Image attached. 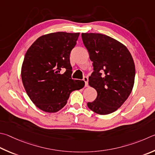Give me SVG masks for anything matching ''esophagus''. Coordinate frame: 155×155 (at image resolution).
I'll use <instances>...</instances> for the list:
<instances>
[{
    "mask_svg": "<svg viewBox=\"0 0 155 155\" xmlns=\"http://www.w3.org/2000/svg\"><path fill=\"white\" fill-rule=\"evenodd\" d=\"M83 81H85V87L88 86V77H83Z\"/></svg>",
    "mask_w": 155,
    "mask_h": 155,
    "instance_id": "esophagus-1",
    "label": "esophagus"
}]
</instances>
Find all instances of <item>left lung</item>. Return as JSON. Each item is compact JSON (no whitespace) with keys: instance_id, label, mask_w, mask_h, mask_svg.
Instances as JSON below:
<instances>
[{"instance_id":"left-lung-1","label":"left lung","mask_w":155,"mask_h":155,"mask_svg":"<svg viewBox=\"0 0 155 155\" xmlns=\"http://www.w3.org/2000/svg\"><path fill=\"white\" fill-rule=\"evenodd\" d=\"M81 36L94 66L89 85L97 93L95 100L87 106L97 114H110L123 105L133 89V58L124 45L108 36L82 33Z\"/></svg>"}]
</instances>
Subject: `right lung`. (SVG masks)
Returning <instances> with one entry per match:
<instances>
[{
	"label": "right lung",
	"instance_id": "1",
	"mask_svg": "<svg viewBox=\"0 0 155 155\" xmlns=\"http://www.w3.org/2000/svg\"><path fill=\"white\" fill-rule=\"evenodd\" d=\"M80 33L58 32L40 36L28 49L21 76L25 90L36 107L56 112L66 104L70 93L85 86L72 79L70 54ZM65 69L62 74L60 72Z\"/></svg>",
	"mask_w": 155,
	"mask_h": 155
}]
</instances>
